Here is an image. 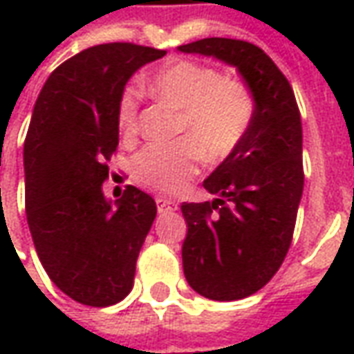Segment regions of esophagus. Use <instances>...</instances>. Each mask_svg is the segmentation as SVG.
<instances>
[{
  "label": "esophagus",
  "instance_id": "esophagus-1",
  "mask_svg": "<svg viewBox=\"0 0 354 354\" xmlns=\"http://www.w3.org/2000/svg\"><path fill=\"white\" fill-rule=\"evenodd\" d=\"M155 203H157V210L159 212H172V210H176L178 205L174 203V201H170V199H165V197H157L155 199Z\"/></svg>",
  "mask_w": 354,
  "mask_h": 354
}]
</instances>
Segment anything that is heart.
Segmentation results:
<instances>
[{
  "label": "heart",
  "mask_w": 354,
  "mask_h": 354,
  "mask_svg": "<svg viewBox=\"0 0 354 354\" xmlns=\"http://www.w3.org/2000/svg\"><path fill=\"white\" fill-rule=\"evenodd\" d=\"M157 100L180 109L174 144H149L132 159V176L149 192H182L207 162L227 159L245 138L254 100L243 81L222 77L210 66L178 60L162 66L149 81ZM140 91L129 87L117 104V124L124 140L138 134Z\"/></svg>",
  "instance_id": "b5f03b06"
}]
</instances>
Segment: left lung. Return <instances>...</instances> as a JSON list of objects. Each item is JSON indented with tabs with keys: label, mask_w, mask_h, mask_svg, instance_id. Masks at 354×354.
Returning a JSON list of instances; mask_svg holds the SVG:
<instances>
[{
	"label": "left lung",
	"mask_w": 354,
	"mask_h": 354,
	"mask_svg": "<svg viewBox=\"0 0 354 354\" xmlns=\"http://www.w3.org/2000/svg\"><path fill=\"white\" fill-rule=\"evenodd\" d=\"M182 53L235 66L254 98L239 147L203 182L212 203H184V274L197 294L235 301L273 279L288 254L301 193V117L284 73L252 43L207 37Z\"/></svg>",
	"instance_id": "left-lung-1"
}]
</instances>
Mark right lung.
<instances>
[{"label":"right lung","instance_id":"add662e5","mask_svg":"<svg viewBox=\"0 0 354 354\" xmlns=\"http://www.w3.org/2000/svg\"><path fill=\"white\" fill-rule=\"evenodd\" d=\"M167 50L104 43L68 58L45 81L24 140L26 218L35 252L75 301L108 307L129 296L157 214L134 185L111 207L102 184L117 151V104L138 68Z\"/></svg>","mask_w":354,"mask_h":354}]
</instances>
